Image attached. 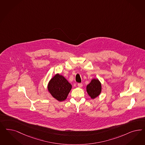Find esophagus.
I'll return each instance as SVG.
<instances>
[{
    "label": "esophagus",
    "mask_w": 145,
    "mask_h": 145,
    "mask_svg": "<svg viewBox=\"0 0 145 145\" xmlns=\"http://www.w3.org/2000/svg\"><path fill=\"white\" fill-rule=\"evenodd\" d=\"M78 86L80 88H82V86H83V84H82V83H78Z\"/></svg>",
    "instance_id": "esophagus-1"
}]
</instances>
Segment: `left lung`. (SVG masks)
<instances>
[{"mask_svg": "<svg viewBox=\"0 0 145 145\" xmlns=\"http://www.w3.org/2000/svg\"><path fill=\"white\" fill-rule=\"evenodd\" d=\"M102 91L101 83L98 78H93L86 86V91L92 99H94L100 94Z\"/></svg>", "mask_w": 145, "mask_h": 145, "instance_id": "obj_1", "label": "left lung"}]
</instances>
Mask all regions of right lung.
I'll use <instances>...</instances> for the list:
<instances>
[{"instance_id": "1", "label": "right lung", "mask_w": 145, "mask_h": 145, "mask_svg": "<svg viewBox=\"0 0 145 145\" xmlns=\"http://www.w3.org/2000/svg\"><path fill=\"white\" fill-rule=\"evenodd\" d=\"M72 88V85L65 77L59 74H56L47 85V89L52 96L59 101H63L67 98Z\"/></svg>"}]
</instances>
